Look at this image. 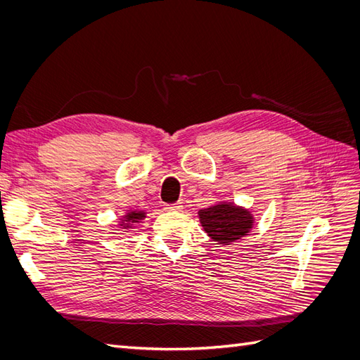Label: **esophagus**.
Masks as SVG:
<instances>
[{"label": "esophagus", "mask_w": 360, "mask_h": 360, "mask_svg": "<svg viewBox=\"0 0 360 360\" xmlns=\"http://www.w3.org/2000/svg\"><path fill=\"white\" fill-rule=\"evenodd\" d=\"M163 210H167V212H179V210H181V204L180 202L165 204V205H163Z\"/></svg>", "instance_id": "1"}]
</instances>
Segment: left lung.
Masks as SVG:
<instances>
[{
	"label": "left lung",
	"mask_w": 360,
	"mask_h": 360,
	"mask_svg": "<svg viewBox=\"0 0 360 360\" xmlns=\"http://www.w3.org/2000/svg\"><path fill=\"white\" fill-rule=\"evenodd\" d=\"M198 214L204 231L221 245L237 240L238 237L245 236L252 225V217L249 216V212L231 204H216L209 209L200 210Z\"/></svg>",
	"instance_id": "obj_1"
}]
</instances>
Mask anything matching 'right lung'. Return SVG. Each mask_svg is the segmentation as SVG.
Instances as JSON below:
<instances>
[{
	"label": "right lung",
	"mask_w": 360,
	"mask_h": 360,
	"mask_svg": "<svg viewBox=\"0 0 360 360\" xmlns=\"http://www.w3.org/2000/svg\"><path fill=\"white\" fill-rule=\"evenodd\" d=\"M144 217V213L143 212H132V213H129L127 214V222H138V221H141Z\"/></svg>",
	"instance_id": "obj_1"
}]
</instances>
